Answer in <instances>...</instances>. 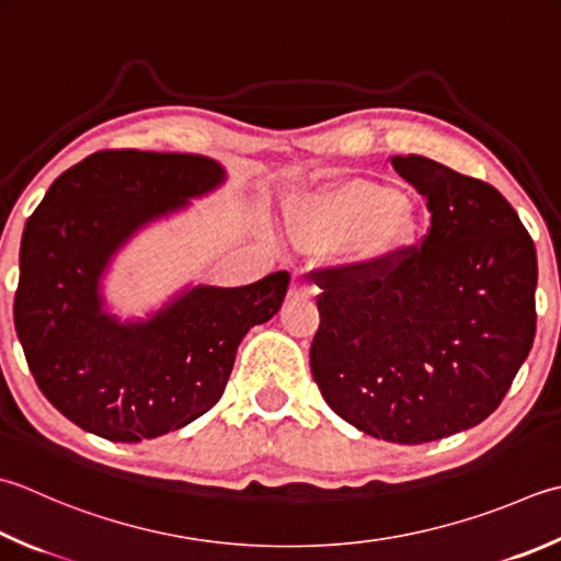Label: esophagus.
I'll list each match as a JSON object with an SVG mask.
<instances>
[{
	"label": "esophagus",
	"mask_w": 561,
	"mask_h": 561,
	"mask_svg": "<svg viewBox=\"0 0 561 561\" xmlns=\"http://www.w3.org/2000/svg\"><path fill=\"white\" fill-rule=\"evenodd\" d=\"M289 294L291 296H311V294H316V287H313L311 277H309V272L296 270L291 274V289H289Z\"/></svg>",
	"instance_id": "34e87169"
}]
</instances>
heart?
<instances>
[{
  "mask_svg": "<svg viewBox=\"0 0 561 561\" xmlns=\"http://www.w3.org/2000/svg\"><path fill=\"white\" fill-rule=\"evenodd\" d=\"M347 228L350 257L381 265L413 243L419 221L409 204L371 182H350L316 196L301 214L306 243H325Z\"/></svg>",
  "mask_w": 561,
  "mask_h": 561,
  "instance_id": "b5f03b06",
  "label": "heart"
}]
</instances>
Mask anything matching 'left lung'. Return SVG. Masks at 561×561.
Returning a JSON list of instances; mask_svg holds the SVG:
<instances>
[{
  "label": "left lung",
  "instance_id": "left-lung-1",
  "mask_svg": "<svg viewBox=\"0 0 561 561\" xmlns=\"http://www.w3.org/2000/svg\"><path fill=\"white\" fill-rule=\"evenodd\" d=\"M391 168L425 202L421 243L313 270L311 375L357 431L421 445L499 409L535 340L537 255L503 194L423 156Z\"/></svg>",
  "mask_w": 561,
  "mask_h": 561
}]
</instances>
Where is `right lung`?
<instances>
[{"mask_svg": "<svg viewBox=\"0 0 561 561\" xmlns=\"http://www.w3.org/2000/svg\"><path fill=\"white\" fill-rule=\"evenodd\" d=\"M224 180L190 152L99 150L65 170L28 216L14 325L55 409L104 440L180 431L214 409L240 340L279 311L289 272L238 289L196 287L146 323L102 313L99 277L136 230Z\"/></svg>", "mask_w": 561, "mask_h": 561, "instance_id": "add662e5", "label": "right lung"}]
</instances>
